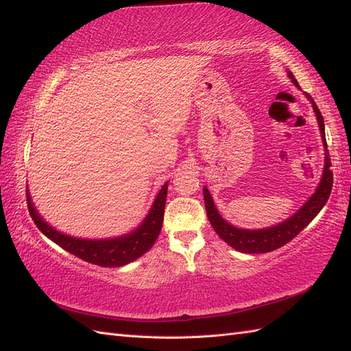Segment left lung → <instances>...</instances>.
I'll list each match as a JSON object with an SVG mask.
<instances>
[{
    "label": "left lung",
    "mask_w": 351,
    "mask_h": 351,
    "mask_svg": "<svg viewBox=\"0 0 351 351\" xmlns=\"http://www.w3.org/2000/svg\"><path fill=\"white\" fill-rule=\"evenodd\" d=\"M287 76L293 82L295 88H300L299 83L294 79L291 71H287ZM304 97L309 99L312 104L313 112L316 115L317 125H319V132L322 137V145L325 149V162L322 169V177L317 183L313 195L307 199L304 204L297 209L294 214L284 221L278 222V224H274L269 227L263 228H240L232 226L226 218H222L219 210L215 205L212 195L206 186H204V199H205V208L206 214L209 218L210 226L214 227L217 234L224 240L228 246L236 249L241 253H268L275 249H278L284 244L291 241L299 232L311 224L312 219L319 214L321 209L325 206L326 200L331 195L332 189V171L329 169L331 167V159H329V152L326 149V139H325V124H324V117L315 104L313 98L309 93H303Z\"/></svg>",
    "instance_id": "left-lung-1"
}]
</instances>
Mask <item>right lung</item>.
<instances>
[{"instance_id": "right-lung-1", "label": "right lung", "mask_w": 351, "mask_h": 351, "mask_svg": "<svg viewBox=\"0 0 351 351\" xmlns=\"http://www.w3.org/2000/svg\"><path fill=\"white\" fill-rule=\"evenodd\" d=\"M167 190L168 182L159 189L149 212L139 226L125 234L107 239H82L58 231L40 217L34 200H32L29 189L26 190V195L29 214L36 227L42 231V234L83 261L105 268H115L124 267V265L139 259L154 246L162 228Z\"/></svg>"}]
</instances>
